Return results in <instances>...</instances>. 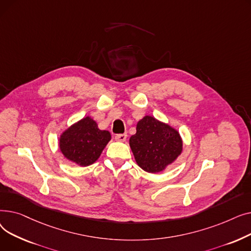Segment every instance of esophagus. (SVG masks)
<instances>
[{
	"mask_svg": "<svg viewBox=\"0 0 251 251\" xmlns=\"http://www.w3.org/2000/svg\"><path fill=\"white\" fill-rule=\"evenodd\" d=\"M126 138H127V134L126 133H124V134H117L115 136V139L117 141H125Z\"/></svg>",
	"mask_w": 251,
	"mask_h": 251,
	"instance_id": "esophagus-1",
	"label": "esophagus"
}]
</instances>
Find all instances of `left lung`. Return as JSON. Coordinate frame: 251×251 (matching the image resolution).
Returning a JSON list of instances; mask_svg holds the SVG:
<instances>
[{
	"label": "left lung",
	"instance_id": "obj_1",
	"mask_svg": "<svg viewBox=\"0 0 251 251\" xmlns=\"http://www.w3.org/2000/svg\"><path fill=\"white\" fill-rule=\"evenodd\" d=\"M137 165L149 173H159L175 162L182 152L178 131L151 116L137 123L136 133L129 139Z\"/></svg>",
	"mask_w": 251,
	"mask_h": 251
}]
</instances>
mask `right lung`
Returning <instances> with one entry per match:
<instances>
[{"mask_svg": "<svg viewBox=\"0 0 251 251\" xmlns=\"http://www.w3.org/2000/svg\"><path fill=\"white\" fill-rule=\"evenodd\" d=\"M110 140L109 131L99 129L94 119L85 117L64 131L59 147L66 159L86 167L99 159Z\"/></svg>", "mask_w": 251, "mask_h": 251, "instance_id": "right-lung-1", "label": "right lung"}]
</instances>
